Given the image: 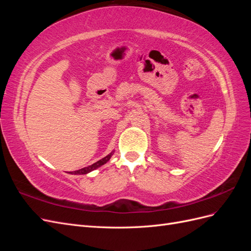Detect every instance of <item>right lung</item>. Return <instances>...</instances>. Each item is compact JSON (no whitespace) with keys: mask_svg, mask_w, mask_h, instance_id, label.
<instances>
[{"mask_svg":"<svg viewBox=\"0 0 251 251\" xmlns=\"http://www.w3.org/2000/svg\"><path fill=\"white\" fill-rule=\"evenodd\" d=\"M113 154H114V151H112V153H110L108 156H105L104 158L100 159V160H98L97 162L93 163L92 165H89V166H87V168L80 169V170H78V171L70 172L69 174H74V175H85V174H88V173H90V172H92V171H94V170H96V169L100 168V166H101V165H103V164L107 163V162L110 160V158L112 157V155H113Z\"/></svg>","mask_w":251,"mask_h":251,"instance_id":"add662e5","label":"right lung"}]
</instances>
